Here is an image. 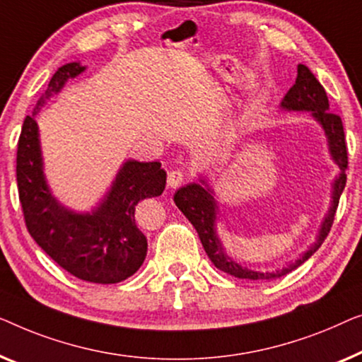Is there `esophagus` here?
Segmentation results:
<instances>
[{
  "label": "esophagus",
  "instance_id": "34e87169",
  "mask_svg": "<svg viewBox=\"0 0 362 362\" xmlns=\"http://www.w3.org/2000/svg\"><path fill=\"white\" fill-rule=\"evenodd\" d=\"M183 180H185V175H183V172H180V170H172L169 177H167V183H169L170 188L180 187Z\"/></svg>",
  "mask_w": 362,
  "mask_h": 362
}]
</instances>
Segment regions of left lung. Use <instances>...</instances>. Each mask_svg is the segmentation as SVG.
<instances>
[{"instance_id":"obj_1","label":"left lung","mask_w":362,"mask_h":362,"mask_svg":"<svg viewBox=\"0 0 362 362\" xmlns=\"http://www.w3.org/2000/svg\"><path fill=\"white\" fill-rule=\"evenodd\" d=\"M281 108L287 111H308L312 118L322 126L328 141L329 156L336 165H338L339 174L332 183V205L328 208V213L325 215L322 225H320L317 241L305 251L297 261L288 264L287 267L279 269L276 272H261L249 269L246 266L234 261L233 257L228 256L223 247L221 239L218 236V215H220V206L215 198V192L208 185L205 179H200V183H188V185L179 188L174 195L175 205L179 210L188 218L198 233V238L203 244V249L210 257V261L215 264L216 269L230 274L233 277L246 279V281H271V279L282 277L285 274L292 272L293 269L312 257L317 249L322 246L325 238L328 236L332 230L336 208H338L339 197L344 190L346 185V167H348V151H346L344 142V131L343 123L338 115L329 113V103L327 91L317 77L310 72L307 65L298 64L297 67V80L295 85L287 91L281 101Z\"/></svg>"}]
</instances>
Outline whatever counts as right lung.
<instances>
[{"mask_svg":"<svg viewBox=\"0 0 362 362\" xmlns=\"http://www.w3.org/2000/svg\"><path fill=\"white\" fill-rule=\"evenodd\" d=\"M81 72L80 62L62 65L33 116L24 119L16 159L19 202L29 234L60 267L86 282L118 284L137 272L147 254V239L134 220L136 205L162 195L167 174L160 162L126 160L103 200L86 213L70 210L54 197L44 174L35 115Z\"/></svg>","mask_w":362,"mask_h":362,"instance_id":"1","label":"right lung"}]
</instances>
